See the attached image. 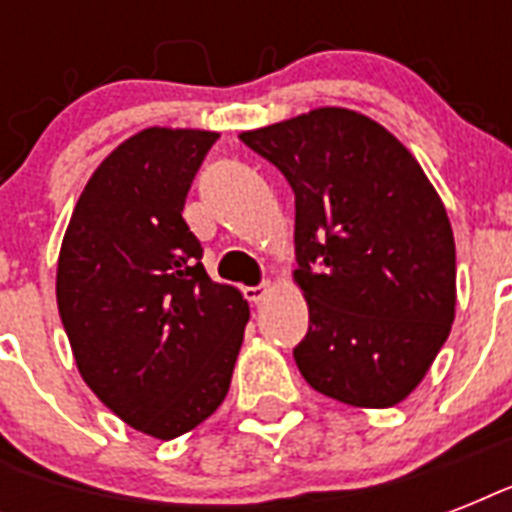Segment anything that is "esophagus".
<instances>
[{
	"instance_id": "esophagus-1",
	"label": "esophagus",
	"mask_w": 512,
	"mask_h": 512,
	"mask_svg": "<svg viewBox=\"0 0 512 512\" xmlns=\"http://www.w3.org/2000/svg\"><path fill=\"white\" fill-rule=\"evenodd\" d=\"M271 284L263 281V284H257V287H244V297H247L249 303H263L265 297L271 295Z\"/></svg>"
}]
</instances>
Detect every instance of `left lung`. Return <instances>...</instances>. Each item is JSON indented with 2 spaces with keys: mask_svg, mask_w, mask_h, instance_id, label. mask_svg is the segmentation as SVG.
<instances>
[{
  "mask_svg": "<svg viewBox=\"0 0 512 512\" xmlns=\"http://www.w3.org/2000/svg\"><path fill=\"white\" fill-rule=\"evenodd\" d=\"M295 191V281L308 335L295 348L313 390L388 409L449 337L457 303L444 201L382 124L348 108L239 135Z\"/></svg>",
  "mask_w": 512,
  "mask_h": 512,
  "instance_id": "8db88e82",
  "label": "left lung"
}]
</instances>
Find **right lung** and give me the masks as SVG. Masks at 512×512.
I'll use <instances>...</instances> for the list:
<instances>
[{
  "label": "right lung",
  "mask_w": 512,
  "mask_h": 512,
  "mask_svg": "<svg viewBox=\"0 0 512 512\" xmlns=\"http://www.w3.org/2000/svg\"><path fill=\"white\" fill-rule=\"evenodd\" d=\"M217 132L148 127L92 172L58 257V311L76 366L140 433L183 436L223 404L249 305L215 284L183 220Z\"/></svg>",
  "instance_id": "right-lung-1"
}]
</instances>
